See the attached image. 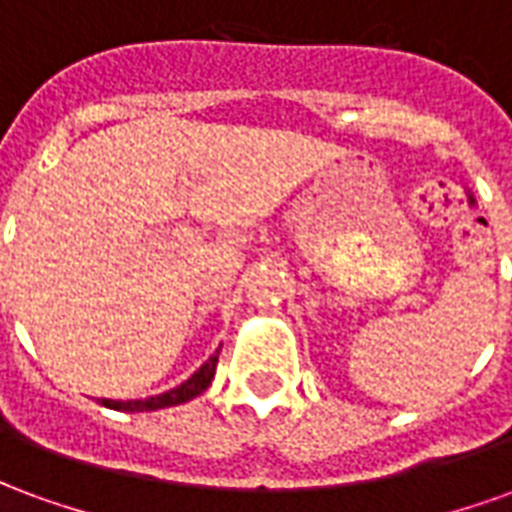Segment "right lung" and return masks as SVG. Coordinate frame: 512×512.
Segmentation results:
<instances>
[{
    "label": "right lung",
    "instance_id": "1",
    "mask_svg": "<svg viewBox=\"0 0 512 512\" xmlns=\"http://www.w3.org/2000/svg\"><path fill=\"white\" fill-rule=\"evenodd\" d=\"M216 362H219V351L205 362V365L189 378V381H183L175 389H169L164 395L156 397H145V400H101L106 408H115V411H156V408H167V406H180V403H186L191 397L202 395L208 386H211L213 376H216Z\"/></svg>",
    "mask_w": 512,
    "mask_h": 512
}]
</instances>
